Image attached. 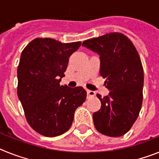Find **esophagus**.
Wrapping results in <instances>:
<instances>
[{
	"label": "esophagus",
	"instance_id": "34e87169",
	"mask_svg": "<svg viewBox=\"0 0 159 159\" xmlns=\"http://www.w3.org/2000/svg\"><path fill=\"white\" fill-rule=\"evenodd\" d=\"M86 92H87V97H88V98H90V97H93V96L95 95V92L93 91V90H86Z\"/></svg>",
	"mask_w": 159,
	"mask_h": 159
}]
</instances>
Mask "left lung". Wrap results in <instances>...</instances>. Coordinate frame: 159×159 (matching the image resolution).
Listing matches in <instances>:
<instances>
[{"label": "left lung", "instance_id": "8db88e82", "mask_svg": "<svg viewBox=\"0 0 159 159\" xmlns=\"http://www.w3.org/2000/svg\"><path fill=\"white\" fill-rule=\"evenodd\" d=\"M99 55L100 75L109 94L97 97L101 108L93 114L99 133L117 137L129 131L139 116L143 98L144 72L139 54L131 40L121 33H109L82 43Z\"/></svg>", "mask_w": 159, "mask_h": 159}]
</instances>
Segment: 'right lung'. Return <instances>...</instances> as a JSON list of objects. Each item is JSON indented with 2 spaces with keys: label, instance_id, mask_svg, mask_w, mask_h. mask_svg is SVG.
<instances>
[{
  "label": "right lung",
  "instance_id": "right-lung-1",
  "mask_svg": "<svg viewBox=\"0 0 159 159\" xmlns=\"http://www.w3.org/2000/svg\"><path fill=\"white\" fill-rule=\"evenodd\" d=\"M82 43H63L37 38L22 51L18 67V96L26 120L44 137H57L71 127L76 109L85 102L82 86H61L69 57Z\"/></svg>",
  "mask_w": 159,
  "mask_h": 159
}]
</instances>
